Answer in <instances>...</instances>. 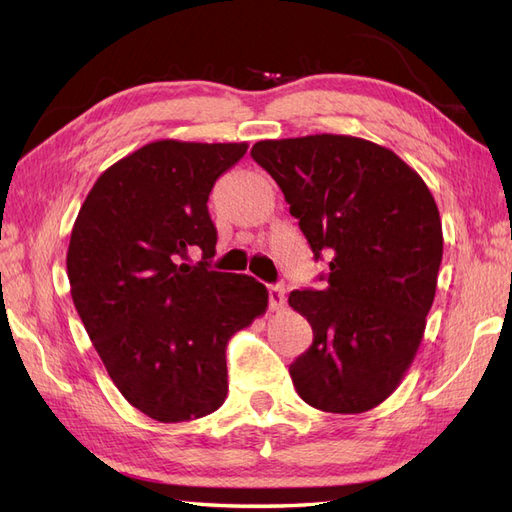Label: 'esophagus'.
Returning a JSON list of instances; mask_svg holds the SVG:
<instances>
[{"instance_id": "1", "label": "esophagus", "mask_w": 512, "mask_h": 512, "mask_svg": "<svg viewBox=\"0 0 512 512\" xmlns=\"http://www.w3.org/2000/svg\"><path fill=\"white\" fill-rule=\"evenodd\" d=\"M284 286L282 284H271L269 286V307L271 309H282L286 299H284Z\"/></svg>"}]
</instances>
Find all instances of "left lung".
<instances>
[{
	"label": "left lung",
	"mask_w": 512,
	"mask_h": 512,
	"mask_svg": "<svg viewBox=\"0 0 512 512\" xmlns=\"http://www.w3.org/2000/svg\"><path fill=\"white\" fill-rule=\"evenodd\" d=\"M252 158L280 185L314 258H329L320 290L288 297L314 331L290 365L294 389L324 412L376 408L414 361L436 297V200L416 170L363 138L260 141Z\"/></svg>",
	"instance_id": "left-lung-1"
}]
</instances>
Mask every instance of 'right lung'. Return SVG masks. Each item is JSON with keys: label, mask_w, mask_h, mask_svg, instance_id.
I'll list each match as a JSON object with an SVG mask.
<instances>
[{"label": "right lung", "mask_w": 512, "mask_h": 512, "mask_svg": "<svg viewBox=\"0 0 512 512\" xmlns=\"http://www.w3.org/2000/svg\"><path fill=\"white\" fill-rule=\"evenodd\" d=\"M245 151L247 143H149L104 170L74 222V307L121 395L153 421L218 410L228 339L267 309L269 292L254 277L209 265L218 230L207 200ZM192 251L201 252L194 266Z\"/></svg>", "instance_id": "1"}]
</instances>
